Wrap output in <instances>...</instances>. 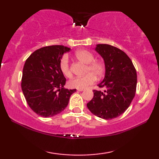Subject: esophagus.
Wrapping results in <instances>:
<instances>
[{"mask_svg":"<svg viewBox=\"0 0 159 159\" xmlns=\"http://www.w3.org/2000/svg\"><path fill=\"white\" fill-rule=\"evenodd\" d=\"M83 90H84V89H78V91H79V92H82Z\"/></svg>","mask_w":159,"mask_h":159,"instance_id":"34e87169","label":"esophagus"}]
</instances>
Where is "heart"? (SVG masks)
I'll return each instance as SVG.
<instances>
[{
    "mask_svg": "<svg viewBox=\"0 0 159 159\" xmlns=\"http://www.w3.org/2000/svg\"><path fill=\"white\" fill-rule=\"evenodd\" d=\"M78 60L87 64L85 69V76L76 77L69 80L68 85L70 88L76 89H85L95 83L96 78L99 79L103 76L105 72V66L100 61L95 60V56L92 52L86 50H80L75 53ZM60 69L64 76L70 78L72 72L69 65V57L64 55L60 61Z\"/></svg>",
    "mask_w": 159,
    "mask_h": 159,
    "instance_id": "1",
    "label": "heart"
}]
</instances>
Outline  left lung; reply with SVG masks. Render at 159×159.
Segmentation results:
<instances>
[{"label":"left lung","instance_id":"left-lung-1","mask_svg":"<svg viewBox=\"0 0 159 159\" xmlns=\"http://www.w3.org/2000/svg\"><path fill=\"white\" fill-rule=\"evenodd\" d=\"M95 50L104 59L105 76L98 85L103 91L94 90L87 104L94 115L109 120L123 114L136 93L137 72L130 57L121 50L107 44L97 45Z\"/></svg>","mask_w":159,"mask_h":159}]
</instances>
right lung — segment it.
Segmentation results:
<instances>
[{"label": "right lung", "instance_id": "add662e5", "mask_svg": "<svg viewBox=\"0 0 159 159\" xmlns=\"http://www.w3.org/2000/svg\"><path fill=\"white\" fill-rule=\"evenodd\" d=\"M71 50L64 45L40 48L26 60L21 90L30 108L43 117H52L65 109L76 89L64 88L66 79L60 69L63 55Z\"/></svg>", "mask_w": 159, "mask_h": 159}]
</instances>
